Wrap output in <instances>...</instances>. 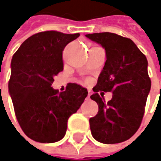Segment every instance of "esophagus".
<instances>
[{
	"mask_svg": "<svg viewBox=\"0 0 161 161\" xmlns=\"http://www.w3.org/2000/svg\"><path fill=\"white\" fill-rule=\"evenodd\" d=\"M90 94H91V93H90V91L88 90V94H87V99H89V98H90Z\"/></svg>",
	"mask_w": 161,
	"mask_h": 161,
	"instance_id": "1",
	"label": "esophagus"
}]
</instances>
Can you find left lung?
Masks as SVG:
<instances>
[{
    "label": "left lung",
    "mask_w": 161,
    "mask_h": 161,
    "mask_svg": "<svg viewBox=\"0 0 161 161\" xmlns=\"http://www.w3.org/2000/svg\"><path fill=\"white\" fill-rule=\"evenodd\" d=\"M105 49L106 61L90 96L99 105L89 119L91 134L103 144H118L130 139L139 129L151 88L147 59L129 38L111 32L86 35ZM103 91L113 92L105 103Z\"/></svg>",
    "instance_id": "8db88e82"
}]
</instances>
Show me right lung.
I'll list each match as a JSON object with an SVG mask.
<instances>
[{"instance_id": "add662e5", "label": "right lung", "mask_w": 161, "mask_h": 161, "mask_svg": "<svg viewBox=\"0 0 161 161\" xmlns=\"http://www.w3.org/2000/svg\"><path fill=\"white\" fill-rule=\"evenodd\" d=\"M79 35L39 32L24 41L12 58L9 94L22 130L33 141L61 140L69 117L87 96L86 88L77 84H69L60 93L51 86L54 76L63 70V49Z\"/></svg>"}]
</instances>
